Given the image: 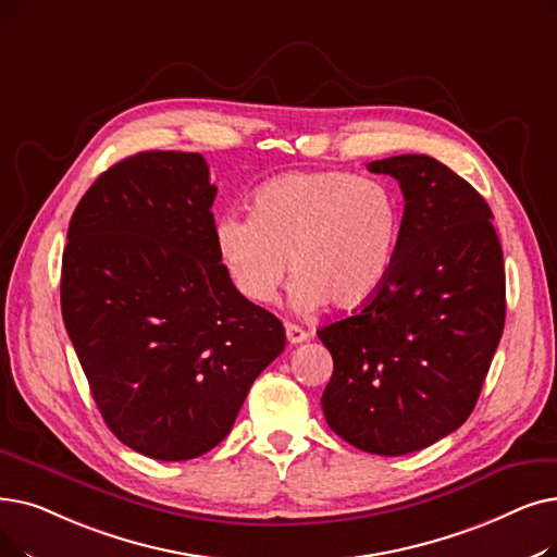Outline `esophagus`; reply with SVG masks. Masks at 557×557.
I'll use <instances>...</instances> for the list:
<instances>
[{"instance_id": "obj_1", "label": "esophagus", "mask_w": 557, "mask_h": 557, "mask_svg": "<svg viewBox=\"0 0 557 557\" xmlns=\"http://www.w3.org/2000/svg\"><path fill=\"white\" fill-rule=\"evenodd\" d=\"M305 338H307V332H305L302 327H298V325H294V323L286 325V342H288V344L296 346V344H302Z\"/></svg>"}]
</instances>
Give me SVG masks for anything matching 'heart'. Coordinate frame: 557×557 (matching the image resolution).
I'll return each mask as SVG.
<instances>
[{"instance_id":"heart-1","label":"heart","mask_w":557,"mask_h":557,"mask_svg":"<svg viewBox=\"0 0 557 557\" xmlns=\"http://www.w3.org/2000/svg\"><path fill=\"white\" fill-rule=\"evenodd\" d=\"M403 230L396 193L380 180L344 171H294L261 184L250 219L223 215L213 246L234 292L271 305L288 271L292 305L355 309L389 275Z\"/></svg>"}]
</instances>
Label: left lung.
<instances>
[{
  "label": "left lung",
  "instance_id": "obj_1",
  "mask_svg": "<svg viewBox=\"0 0 557 557\" xmlns=\"http://www.w3.org/2000/svg\"><path fill=\"white\" fill-rule=\"evenodd\" d=\"M367 168L400 184L398 252L364 307L319 330L334 359L321 405L338 437L394 457L473 412L505 325V269L490 205L448 165L400 154Z\"/></svg>",
  "mask_w": 557,
  "mask_h": 557
}]
</instances>
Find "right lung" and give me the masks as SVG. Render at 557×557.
Wrapping results in <instances>:
<instances>
[{"instance_id":"right-lung-1","label":"right lung","mask_w":557,"mask_h":557,"mask_svg":"<svg viewBox=\"0 0 557 557\" xmlns=\"http://www.w3.org/2000/svg\"><path fill=\"white\" fill-rule=\"evenodd\" d=\"M215 190L198 152H138L95 180L67 227L61 311L95 405L163 462L219 446L286 344L215 255Z\"/></svg>"}]
</instances>
